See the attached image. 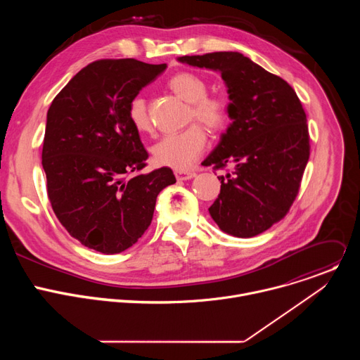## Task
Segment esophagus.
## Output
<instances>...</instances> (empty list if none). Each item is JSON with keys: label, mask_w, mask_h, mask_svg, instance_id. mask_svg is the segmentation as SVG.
<instances>
[{"label": "esophagus", "mask_w": 360, "mask_h": 360, "mask_svg": "<svg viewBox=\"0 0 360 360\" xmlns=\"http://www.w3.org/2000/svg\"><path fill=\"white\" fill-rule=\"evenodd\" d=\"M175 176H176V179L178 181H188V179H192V178H195L196 176V174L195 172H188V171H176L175 172Z\"/></svg>", "instance_id": "34e87169"}]
</instances>
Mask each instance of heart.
I'll use <instances>...</instances> for the list:
<instances>
[{
    "mask_svg": "<svg viewBox=\"0 0 360 360\" xmlns=\"http://www.w3.org/2000/svg\"><path fill=\"white\" fill-rule=\"evenodd\" d=\"M168 86L181 99L189 102V122L198 121L212 131L224 129L229 122L231 104L228 98L219 94H207L208 82L203 77L184 71L168 81ZM128 117L138 132H148L152 122L148 114L146 101L136 95L128 105ZM207 132L198 124H193L182 132L167 135L152 146V160L160 167H168L176 171L191 169L207 148Z\"/></svg>",
    "mask_w": 360,
    "mask_h": 360,
    "instance_id": "1",
    "label": "heart"
}]
</instances>
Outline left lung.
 I'll return each mask as SVG.
<instances>
[{"instance_id": "1", "label": "left lung", "mask_w": 360, "mask_h": 360, "mask_svg": "<svg viewBox=\"0 0 360 360\" xmlns=\"http://www.w3.org/2000/svg\"><path fill=\"white\" fill-rule=\"evenodd\" d=\"M218 70L226 82L233 122L203 161L215 171L233 167L210 208L218 226L238 238L265 232L289 212L311 155L306 114L293 88L239 53L179 58Z\"/></svg>"}]
</instances>
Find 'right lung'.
I'll return each mask as SVG.
<instances>
[{
  "instance_id": "add662e5",
  "label": "right lung",
  "mask_w": 360,
  "mask_h": 360,
  "mask_svg": "<svg viewBox=\"0 0 360 360\" xmlns=\"http://www.w3.org/2000/svg\"><path fill=\"white\" fill-rule=\"evenodd\" d=\"M167 64L98 60L54 98L46 114L42 168L51 207L68 233L101 253H120L150 225L171 168L142 174L148 152L128 105Z\"/></svg>"
}]
</instances>
